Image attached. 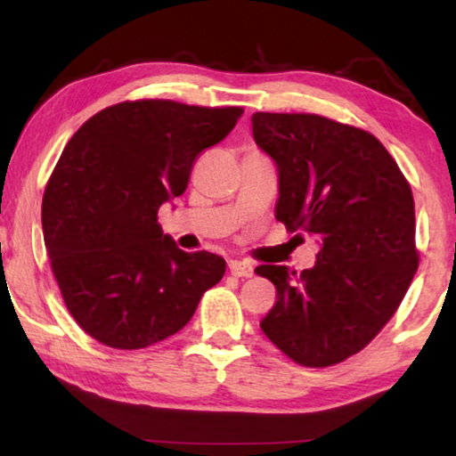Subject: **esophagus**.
<instances>
[{"mask_svg": "<svg viewBox=\"0 0 456 456\" xmlns=\"http://www.w3.org/2000/svg\"><path fill=\"white\" fill-rule=\"evenodd\" d=\"M229 272L235 277H251L253 275V264L249 261H241V259H233L229 261Z\"/></svg>", "mask_w": 456, "mask_h": 456, "instance_id": "obj_1", "label": "esophagus"}]
</instances>
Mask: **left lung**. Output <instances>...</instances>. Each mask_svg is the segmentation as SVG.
<instances>
[{"instance_id":"8db88e82","label":"left lung","mask_w":456,"mask_h":456,"mask_svg":"<svg viewBox=\"0 0 456 456\" xmlns=\"http://www.w3.org/2000/svg\"><path fill=\"white\" fill-rule=\"evenodd\" d=\"M253 138L277 165L275 219L318 239L302 273L259 265L277 299L261 330L293 362L334 366L372 342L419 269L411 184L366 130L318 114L256 112Z\"/></svg>"}]
</instances>
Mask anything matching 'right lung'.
<instances>
[{
    "instance_id": "obj_1",
    "label": "right lung",
    "mask_w": 456,
    "mask_h": 456,
    "mask_svg": "<svg viewBox=\"0 0 456 456\" xmlns=\"http://www.w3.org/2000/svg\"><path fill=\"white\" fill-rule=\"evenodd\" d=\"M241 114L134 100L76 130L45 187L42 227L61 297L88 336L118 350L163 342L221 281L225 259L179 249L157 213L183 195L199 152Z\"/></svg>"
}]
</instances>
